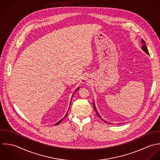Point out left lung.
I'll return each mask as SVG.
<instances>
[{"label":"left lung","instance_id":"8db88e82","mask_svg":"<svg viewBox=\"0 0 160 160\" xmlns=\"http://www.w3.org/2000/svg\"><path fill=\"white\" fill-rule=\"evenodd\" d=\"M142 50L145 52H146L147 54H148L149 55V52H148V49H147V46H146V44H145V41L143 40V39H142ZM93 107H94V109H95V111H96V114H97V115H98V116L99 117V118H100L104 122H106V121H104L102 118H101V117L99 116V114H98V111H97V110H96V107H95V102H93Z\"/></svg>","mask_w":160,"mask_h":160}]
</instances>
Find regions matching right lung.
<instances>
[{"label": "right lung", "instance_id": "right-lung-1", "mask_svg": "<svg viewBox=\"0 0 160 160\" xmlns=\"http://www.w3.org/2000/svg\"><path fill=\"white\" fill-rule=\"evenodd\" d=\"M78 89H79V88H77V90H75V92H77V90H78ZM73 95H74V94H73ZM73 95H72V97H73ZM72 99H71V101H72ZM70 103H71V101H70ZM69 108H70V107H69ZM68 111H67V112H68ZM67 114H65V117H64V118H65V117H66V116H67ZM64 118H63V119H61V121H59V122H57V123H56V124H54V125H55V126H57V125H59V124H60V123H61V121H62V120H63V119H64Z\"/></svg>", "mask_w": 160, "mask_h": 160}]
</instances>
